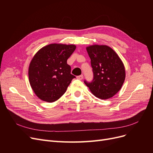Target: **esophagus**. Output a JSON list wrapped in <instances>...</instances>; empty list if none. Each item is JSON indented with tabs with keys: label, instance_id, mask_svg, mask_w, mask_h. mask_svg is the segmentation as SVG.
I'll use <instances>...</instances> for the list:
<instances>
[{
	"label": "esophagus",
	"instance_id": "34e87169",
	"mask_svg": "<svg viewBox=\"0 0 153 153\" xmlns=\"http://www.w3.org/2000/svg\"><path fill=\"white\" fill-rule=\"evenodd\" d=\"M83 77H84L83 75H80V76H77V79H79V80H82L83 79Z\"/></svg>",
	"mask_w": 153,
	"mask_h": 153
}]
</instances>
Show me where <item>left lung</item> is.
<instances>
[{
	"label": "left lung",
	"mask_w": 153,
	"mask_h": 153,
	"mask_svg": "<svg viewBox=\"0 0 153 153\" xmlns=\"http://www.w3.org/2000/svg\"><path fill=\"white\" fill-rule=\"evenodd\" d=\"M91 58L93 80L84 81L91 92L100 99L113 97L120 89L125 79L123 63L114 50L106 45H94L86 48Z\"/></svg>",
	"instance_id": "1"
}]
</instances>
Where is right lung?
I'll return each instance as SVG.
<instances>
[{
  "label": "right lung",
  "instance_id": "right-lung-1",
  "mask_svg": "<svg viewBox=\"0 0 153 153\" xmlns=\"http://www.w3.org/2000/svg\"><path fill=\"white\" fill-rule=\"evenodd\" d=\"M74 45L50 44L40 49L28 69L30 85L41 100L53 102L66 92L76 77L71 74L67 60L76 50Z\"/></svg>",
  "mask_w": 153,
  "mask_h": 153
}]
</instances>
